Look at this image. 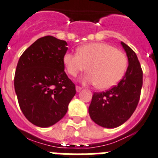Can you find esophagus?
I'll use <instances>...</instances> for the list:
<instances>
[{
  "instance_id": "esophagus-1",
  "label": "esophagus",
  "mask_w": 158,
  "mask_h": 158,
  "mask_svg": "<svg viewBox=\"0 0 158 158\" xmlns=\"http://www.w3.org/2000/svg\"><path fill=\"white\" fill-rule=\"evenodd\" d=\"M76 91H77V92H79V91H81V90H82V87H80V86H76Z\"/></svg>"
}]
</instances>
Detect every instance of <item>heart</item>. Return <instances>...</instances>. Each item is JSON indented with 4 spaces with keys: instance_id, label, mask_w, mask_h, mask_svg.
<instances>
[{
    "instance_id": "b5f03b06",
    "label": "heart",
    "mask_w": 158,
    "mask_h": 158,
    "mask_svg": "<svg viewBox=\"0 0 158 158\" xmlns=\"http://www.w3.org/2000/svg\"><path fill=\"white\" fill-rule=\"evenodd\" d=\"M63 64L70 76H77L87 67L83 78L86 83L97 84V88L107 89L117 85L126 73L128 58L122 51L106 43H92L82 45L77 54L67 52Z\"/></svg>"
}]
</instances>
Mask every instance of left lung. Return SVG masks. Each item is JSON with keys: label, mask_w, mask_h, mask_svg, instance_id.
Listing matches in <instances>:
<instances>
[{"label": "left lung", "mask_w": 158, "mask_h": 158, "mask_svg": "<svg viewBox=\"0 0 158 158\" xmlns=\"http://www.w3.org/2000/svg\"><path fill=\"white\" fill-rule=\"evenodd\" d=\"M126 53L129 66L117 86L101 93H94L89 107L91 119L98 126L112 129L132 116L139 103L143 86V71L135 53L121 42Z\"/></svg>", "instance_id": "obj_1"}]
</instances>
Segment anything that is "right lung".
I'll use <instances>...</instances> for the list:
<instances>
[{"instance_id":"add662e5","label":"right lung","mask_w":158,"mask_h":158,"mask_svg":"<svg viewBox=\"0 0 158 158\" xmlns=\"http://www.w3.org/2000/svg\"><path fill=\"white\" fill-rule=\"evenodd\" d=\"M66 41L41 37L23 52L16 67L15 90L25 117L47 128L61 120L76 94V86L64 72Z\"/></svg>"}]
</instances>
